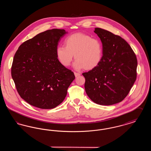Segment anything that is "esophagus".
Returning <instances> with one entry per match:
<instances>
[{
  "instance_id": "34e87169",
  "label": "esophagus",
  "mask_w": 151,
  "mask_h": 151,
  "mask_svg": "<svg viewBox=\"0 0 151 151\" xmlns=\"http://www.w3.org/2000/svg\"><path fill=\"white\" fill-rule=\"evenodd\" d=\"M74 74H75V77H78V76H79L80 75V73H78V72H74Z\"/></svg>"
}]
</instances>
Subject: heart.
I'll return each mask as SVG.
<instances>
[{
  "instance_id": "heart-1",
  "label": "heart",
  "mask_w": 151,
  "mask_h": 151,
  "mask_svg": "<svg viewBox=\"0 0 151 151\" xmlns=\"http://www.w3.org/2000/svg\"><path fill=\"white\" fill-rule=\"evenodd\" d=\"M65 46H59L56 55L59 62L65 67H68L73 56L76 60L73 63L75 69L84 68L92 70L97 67L103 57V46L97 38L81 33L68 36L65 40Z\"/></svg>"
}]
</instances>
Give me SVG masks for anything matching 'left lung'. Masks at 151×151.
Instances as JSON below:
<instances>
[{
  "label": "left lung",
  "mask_w": 151,
  "mask_h": 151,
  "mask_svg": "<svg viewBox=\"0 0 151 151\" xmlns=\"http://www.w3.org/2000/svg\"><path fill=\"white\" fill-rule=\"evenodd\" d=\"M100 38L103 57L100 65L84 72L86 93L94 102L111 105L128 95L137 79L135 54L124 39L104 29L96 28Z\"/></svg>",
  "instance_id": "8db88e82"
}]
</instances>
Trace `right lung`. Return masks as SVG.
Segmentation results:
<instances>
[{
  "label": "right lung",
  "mask_w": 151,
  "mask_h": 151,
  "mask_svg": "<svg viewBox=\"0 0 151 151\" xmlns=\"http://www.w3.org/2000/svg\"><path fill=\"white\" fill-rule=\"evenodd\" d=\"M67 32L47 30L22 43L14 54L11 75L17 92L30 105L43 109L65 100L75 77L58 60V44Z\"/></svg>",
  "instance_id": "1"
}]
</instances>
